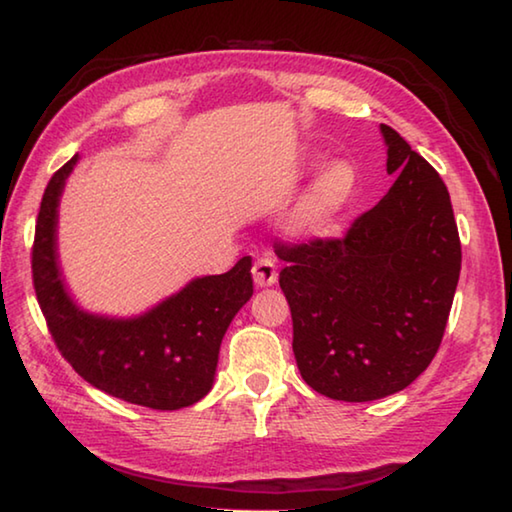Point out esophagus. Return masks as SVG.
Here are the masks:
<instances>
[{"instance_id":"1","label":"esophagus","mask_w":512,"mask_h":512,"mask_svg":"<svg viewBox=\"0 0 512 512\" xmlns=\"http://www.w3.org/2000/svg\"><path fill=\"white\" fill-rule=\"evenodd\" d=\"M251 276H254V283L258 288H270V285L276 283L279 274H276V265L272 256H261L256 258L254 267H251Z\"/></svg>"}]
</instances>
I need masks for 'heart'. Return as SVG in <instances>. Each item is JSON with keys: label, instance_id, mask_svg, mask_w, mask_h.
Here are the masks:
<instances>
[{"label": "heart", "instance_id": "heart-1", "mask_svg": "<svg viewBox=\"0 0 512 512\" xmlns=\"http://www.w3.org/2000/svg\"><path fill=\"white\" fill-rule=\"evenodd\" d=\"M355 188L353 170L342 161L326 166L308 186L306 195L294 211V224L306 233H319L335 222L344 211Z\"/></svg>", "mask_w": 512, "mask_h": 512}]
</instances>
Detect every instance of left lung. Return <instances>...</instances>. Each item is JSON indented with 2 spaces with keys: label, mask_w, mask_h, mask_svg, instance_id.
Listing matches in <instances>:
<instances>
[{
  "label": "left lung",
  "mask_w": 512,
  "mask_h": 512,
  "mask_svg": "<svg viewBox=\"0 0 512 512\" xmlns=\"http://www.w3.org/2000/svg\"><path fill=\"white\" fill-rule=\"evenodd\" d=\"M398 179L344 238L276 242L301 378L321 396L369 402L409 387L441 346L461 274L450 193L380 125Z\"/></svg>",
  "instance_id": "1"
}]
</instances>
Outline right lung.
<instances>
[{"label":"right lung","mask_w":512,"mask_h":512,"mask_svg":"<svg viewBox=\"0 0 512 512\" xmlns=\"http://www.w3.org/2000/svg\"><path fill=\"white\" fill-rule=\"evenodd\" d=\"M78 155L44 188L33 240V288L49 333L80 378L132 405L175 411L213 387L222 337L254 294L251 258L202 276L146 315L110 319L80 310L67 294L56 251L58 202Z\"/></svg>","instance_id":"obj_1"}]
</instances>
